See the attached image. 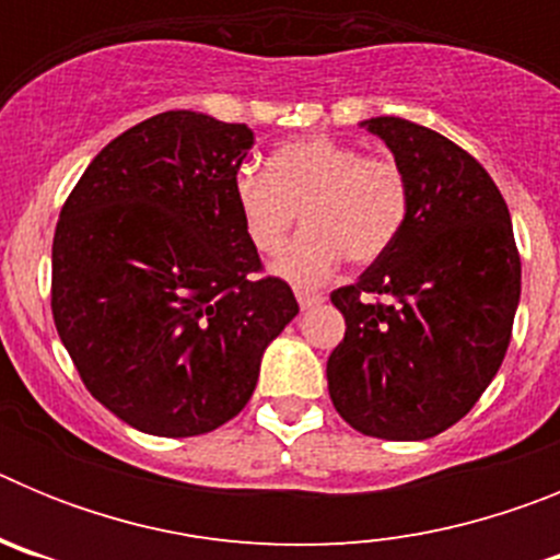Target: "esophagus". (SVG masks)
I'll return each instance as SVG.
<instances>
[{
    "mask_svg": "<svg viewBox=\"0 0 560 560\" xmlns=\"http://www.w3.org/2000/svg\"><path fill=\"white\" fill-rule=\"evenodd\" d=\"M296 303H300V308L308 311V308H316V305L325 303L323 294H311V291H296Z\"/></svg>",
    "mask_w": 560,
    "mask_h": 560,
    "instance_id": "esophagus-1",
    "label": "esophagus"
}]
</instances>
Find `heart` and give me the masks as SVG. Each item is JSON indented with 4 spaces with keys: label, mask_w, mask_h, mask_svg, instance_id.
Instances as JSON below:
<instances>
[{
    "label": "heart",
    "mask_w": 560,
    "mask_h": 560,
    "mask_svg": "<svg viewBox=\"0 0 560 560\" xmlns=\"http://www.w3.org/2000/svg\"><path fill=\"white\" fill-rule=\"evenodd\" d=\"M232 192L260 255L283 249L300 212L305 232L271 266L296 289L323 285L341 257L361 266L378 260L409 215L407 173L393 156H361L355 145L323 133L275 148L269 171L241 167Z\"/></svg>",
    "instance_id": "obj_1"
}]
</instances>
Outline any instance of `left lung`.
<instances>
[{"mask_svg": "<svg viewBox=\"0 0 560 560\" xmlns=\"http://www.w3.org/2000/svg\"><path fill=\"white\" fill-rule=\"evenodd\" d=\"M359 126L407 173L409 215L359 283L330 294L348 330L328 359V393L355 432L429 440L502 368L522 260L502 192L471 153L400 117Z\"/></svg>", "mask_w": 560, "mask_h": 560, "instance_id": "1", "label": "left lung"}]
</instances>
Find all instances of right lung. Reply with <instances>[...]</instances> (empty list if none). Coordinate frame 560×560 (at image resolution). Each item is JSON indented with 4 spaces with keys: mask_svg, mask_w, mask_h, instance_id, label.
<instances>
[{
    "mask_svg": "<svg viewBox=\"0 0 560 560\" xmlns=\"http://www.w3.org/2000/svg\"><path fill=\"white\" fill-rule=\"evenodd\" d=\"M252 128L165 112L122 131L69 192L52 241V319L83 384L128 427L196 438L235 418L300 311L257 280L235 207Z\"/></svg>",
    "mask_w": 560,
    "mask_h": 560,
    "instance_id": "obj_1",
    "label": "right lung"
}]
</instances>
